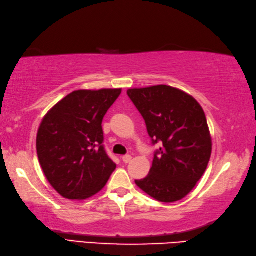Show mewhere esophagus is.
<instances>
[{
  "instance_id": "34e87169",
  "label": "esophagus",
  "mask_w": 256,
  "mask_h": 256,
  "mask_svg": "<svg viewBox=\"0 0 256 256\" xmlns=\"http://www.w3.org/2000/svg\"><path fill=\"white\" fill-rule=\"evenodd\" d=\"M132 160V156H129V154H126V156H122V161H124V163H129L130 161Z\"/></svg>"
}]
</instances>
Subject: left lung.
I'll use <instances>...</instances> for the list:
<instances>
[{
    "label": "left lung",
    "mask_w": 256,
    "mask_h": 256,
    "mask_svg": "<svg viewBox=\"0 0 256 256\" xmlns=\"http://www.w3.org/2000/svg\"><path fill=\"white\" fill-rule=\"evenodd\" d=\"M127 94L142 115L152 144H162L149 174L136 184L158 202L183 200L202 178L212 156L205 112L192 96L168 85L130 88Z\"/></svg>",
    "instance_id": "1"
}]
</instances>
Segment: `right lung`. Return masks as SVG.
<instances>
[{
  "label": "right lung",
  "instance_id": "obj_1",
  "mask_svg": "<svg viewBox=\"0 0 256 256\" xmlns=\"http://www.w3.org/2000/svg\"><path fill=\"white\" fill-rule=\"evenodd\" d=\"M122 88L78 90L44 117L37 154L50 185L68 200H86L106 185L116 164L104 148L102 122Z\"/></svg>",
  "mask_w": 256,
  "mask_h": 256
}]
</instances>
